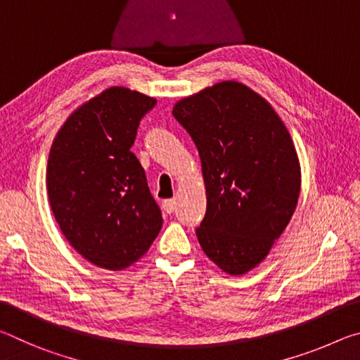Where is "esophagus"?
<instances>
[{"label":"esophagus","instance_id":"34e87169","mask_svg":"<svg viewBox=\"0 0 360 360\" xmlns=\"http://www.w3.org/2000/svg\"><path fill=\"white\" fill-rule=\"evenodd\" d=\"M176 210V200H165L163 202V211L168 212V214H172Z\"/></svg>","mask_w":360,"mask_h":360}]
</instances>
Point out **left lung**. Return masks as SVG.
Returning a JSON list of instances; mask_svg holds the SVG:
<instances>
[{"label":"left lung","instance_id":"obj_1","mask_svg":"<svg viewBox=\"0 0 360 360\" xmlns=\"http://www.w3.org/2000/svg\"><path fill=\"white\" fill-rule=\"evenodd\" d=\"M173 115L202 160L206 214L197 238L229 275L264 260L300 195V163L288 129L260 95L224 81L182 98Z\"/></svg>","mask_w":360,"mask_h":360}]
</instances>
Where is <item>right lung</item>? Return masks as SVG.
Returning a JSON list of instances; mask_svg holds the SVG:
<instances>
[{
	"mask_svg": "<svg viewBox=\"0 0 360 360\" xmlns=\"http://www.w3.org/2000/svg\"><path fill=\"white\" fill-rule=\"evenodd\" d=\"M155 98L111 87L72 112L53 139L47 193L65 238L90 264L124 270L148 252L162 211L130 150Z\"/></svg>",
	"mask_w": 360,
	"mask_h": 360,
	"instance_id": "1",
	"label": "right lung"
}]
</instances>
